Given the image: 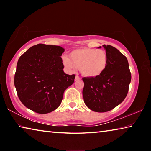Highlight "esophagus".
<instances>
[{"label":"esophagus","mask_w":151,"mask_h":151,"mask_svg":"<svg viewBox=\"0 0 151 151\" xmlns=\"http://www.w3.org/2000/svg\"><path fill=\"white\" fill-rule=\"evenodd\" d=\"M80 79H81V78L79 77L78 76H76V77H75V81H78V80H80Z\"/></svg>","instance_id":"1"}]
</instances>
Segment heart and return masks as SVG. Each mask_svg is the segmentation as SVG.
<instances>
[{
	"instance_id": "heart-1",
	"label": "heart",
	"mask_w": 151,
	"mask_h": 151,
	"mask_svg": "<svg viewBox=\"0 0 151 151\" xmlns=\"http://www.w3.org/2000/svg\"><path fill=\"white\" fill-rule=\"evenodd\" d=\"M107 55L101 49L80 48L72 51L70 58L63 57L64 65L68 68H78L81 73L87 77H94L101 75L107 65Z\"/></svg>"
}]
</instances>
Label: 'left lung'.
Instances as JSON below:
<instances>
[{
  "label": "left lung",
  "mask_w": 151,
  "mask_h": 151,
  "mask_svg": "<svg viewBox=\"0 0 151 151\" xmlns=\"http://www.w3.org/2000/svg\"><path fill=\"white\" fill-rule=\"evenodd\" d=\"M103 47L108 59L105 70L94 77L83 78L84 102L98 112L109 111L121 104L127 95L131 81L127 57L111 45Z\"/></svg>",
  "instance_id": "8db88e82"
}]
</instances>
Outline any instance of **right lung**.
<instances>
[{"mask_svg":"<svg viewBox=\"0 0 151 151\" xmlns=\"http://www.w3.org/2000/svg\"><path fill=\"white\" fill-rule=\"evenodd\" d=\"M59 46H32L18 60L14 86L20 101L31 111L47 114L57 109L64 92L73 85L75 75L63 71Z\"/></svg>","mask_w":151,"mask_h":151,"instance_id":"obj_1","label":"right lung"}]
</instances>
